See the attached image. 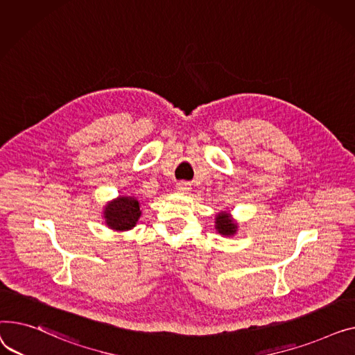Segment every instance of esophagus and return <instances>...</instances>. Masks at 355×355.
Segmentation results:
<instances>
[{
    "label": "esophagus",
    "instance_id": "34e87169",
    "mask_svg": "<svg viewBox=\"0 0 355 355\" xmlns=\"http://www.w3.org/2000/svg\"><path fill=\"white\" fill-rule=\"evenodd\" d=\"M191 189H192V187H191V183H189V182H179V183L176 184V191H178V192L186 193V192H189Z\"/></svg>",
    "mask_w": 355,
    "mask_h": 355
}]
</instances>
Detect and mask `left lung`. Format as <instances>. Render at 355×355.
Segmentation results:
<instances>
[{"label":"left lung","instance_id":"8db88e82","mask_svg":"<svg viewBox=\"0 0 355 355\" xmlns=\"http://www.w3.org/2000/svg\"><path fill=\"white\" fill-rule=\"evenodd\" d=\"M215 227L220 235L232 236L236 234L238 225L234 222V219L231 216H229L227 212H220L215 218Z\"/></svg>","mask_w":355,"mask_h":355}]
</instances>
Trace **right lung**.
<instances>
[{"label": "right lung", "mask_w": 355, "mask_h": 355, "mask_svg": "<svg viewBox=\"0 0 355 355\" xmlns=\"http://www.w3.org/2000/svg\"><path fill=\"white\" fill-rule=\"evenodd\" d=\"M103 215L113 231H129L136 226L141 215L140 203L135 196H119L106 205Z\"/></svg>", "instance_id": "obj_1"}]
</instances>
